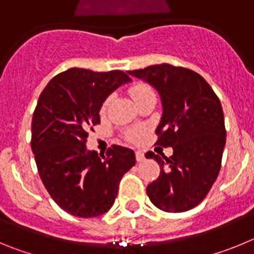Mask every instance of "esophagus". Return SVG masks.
Masks as SVG:
<instances>
[{"mask_svg":"<svg viewBox=\"0 0 254 254\" xmlns=\"http://www.w3.org/2000/svg\"><path fill=\"white\" fill-rule=\"evenodd\" d=\"M136 160H137L138 163H141V161L145 160V155H143V152L141 151V150L136 151Z\"/></svg>","mask_w":254,"mask_h":254,"instance_id":"esophagus-1","label":"esophagus"}]
</instances>
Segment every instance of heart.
<instances>
[{
  "mask_svg": "<svg viewBox=\"0 0 254 254\" xmlns=\"http://www.w3.org/2000/svg\"><path fill=\"white\" fill-rule=\"evenodd\" d=\"M151 93H154L151 87H150L149 85H145V84H137L129 89V94H131V96L133 98L134 103L137 102V100H140L142 96L147 95V94H151ZM108 104H109V99H107L104 103H103L102 109H100V111H102V113H104V112L107 111ZM140 136H141V129H132V131L128 133V137L131 138V140H137Z\"/></svg>",
  "mask_w": 254,
  "mask_h": 254,
  "instance_id": "1",
  "label": "heart"
}]
</instances>
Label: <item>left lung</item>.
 Masks as SVG:
<instances>
[{
	"mask_svg": "<svg viewBox=\"0 0 254 254\" xmlns=\"http://www.w3.org/2000/svg\"><path fill=\"white\" fill-rule=\"evenodd\" d=\"M127 72L159 93L163 116L156 143L173 147L170 158L145 154L160 165V176L147 186V196L167 212L190 210L205 198L219 176L226 142L221 103L192 69L163 64Z\"/></svg>",
	"mask_w": 254,
	"mask_h": 254,
	"instance_id": "obj_1",
	"label": "left lung"
}]
</instances>
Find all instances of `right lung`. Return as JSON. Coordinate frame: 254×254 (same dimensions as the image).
Returning <instances> with one entry per match:
<instances>
[{
	"label": "right lung",
	"instance_id": "add662e5",
	"mask_svg": "<svg viewBox=\"0 0 254 254\" xmlns=\"http://www.w3.org/2000/svg\"><path fill=\"white\" fill-rule=\"evenodd\" d=\"M123 71L69 68L55 76L38 99L31 122V150L44 187L68 214L96 217L113 206L123 174L134 164L133 150L113 145L104 154L86 149L100 123V108L120 86Z\"/></svg>",
	"mask_w": 254,
	"mask_h": 254
}]
</instances>
